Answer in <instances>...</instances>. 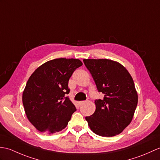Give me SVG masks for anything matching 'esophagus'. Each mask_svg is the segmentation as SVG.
Listing matches in <instances>:
<instances>
[{"mask_svg":"<svg viewBox=\"0 0 160 160\" xmlns=\"http://www.w3.org/2000/svg\"><path fill=\"white\" fill-rule=\"evenodd\" d=\"M86 102H87L86 101H80V102H78V104L80 106V105H82V104H84V103H85Z\"/></svg>","mask_w":160,"mask_h":160,"instance_id":"34e87169","label":"esophagus"}]
</instances>
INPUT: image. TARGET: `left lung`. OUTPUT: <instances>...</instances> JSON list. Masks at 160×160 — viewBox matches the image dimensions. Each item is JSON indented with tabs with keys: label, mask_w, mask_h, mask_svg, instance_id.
Segmentation results:
<instances>
[{
	"label": "left lung",
	"mask_w": 160,
	"mask_h": 160,
	"mask_svg": "<svg viewBox=\"0 0 160 160\" xmlns=\"http://www.w3.org/2000/svg\"><path fill=\"white\" fill-rule=\"evenodd\" d=\"M98 92L95 112L85 118L97 135L112 137L130 123L138 103V94L130 74L120 63L108 59H84Z\"/></svg>",
	"instance_id": "left-lung-1"
}]
</instances>
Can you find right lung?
I'll return each instance as SVG.
<instances>
[{
	"instance_id": "1",
	"label": "right lung",
	"mask_w": 160,
	"mask_h": 160,
	"mask_svg": "<svg viewBox=\"0 0 160 160\" xmlns=\"http://www.w3.org/2000/svg\"><path fill=\"white\" fill-rule=\"evenodd\" d=\"M82 65L78 59H54L39 67L29 78L22 103L28 119L38 131L55 133L68 125L76 110L67 96L69 80Z\"/></svg>"
}]
</instances>
